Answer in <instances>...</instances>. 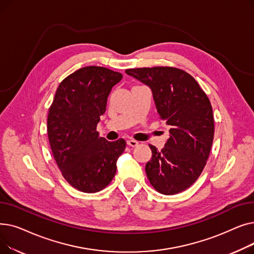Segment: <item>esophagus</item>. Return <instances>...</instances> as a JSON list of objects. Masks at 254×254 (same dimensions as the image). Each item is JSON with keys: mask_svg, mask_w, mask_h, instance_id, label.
<instances>
[{"mask_svg": "<svg viewBox=\"0 0 254 254\" xmlns=\"http://www.w3.org/2000/svg\"><path fill=\"white\" fill-rule=\"evenodd\" d=\"M139 144L138 141L134 140V139H130V140H127V145L130 146V147H136V146Z\"/></svg>", "mask_w": 254, "mask_h": 254, "instance_id": "34e87169", "label": "esophagus"}]
</instances>
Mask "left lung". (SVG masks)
<instances>
[{"mask_svg":"<svg viewBox=\"0 0 254 254\" xmlns=\"http://www.w3.org/2000/svg\"><path fill=\"white\" fill-rule=\"evenodd\" d=\"M126 72L151 88L159 119L170 127L162 150L149 145L152 157L145 171L150 184L167 195L188 190L202 174L214 138L209 98L190 74L174 66Z\"/></svg>","mask_w":254,"mask_h":254,"instance_id":"left-lung-1","label":"left lung"}]
</instances>
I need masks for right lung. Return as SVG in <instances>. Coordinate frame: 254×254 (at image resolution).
I'll return each mask as SVG.
<instances>
[{"instance_id":"right-lung-1","label":"right lung","mask_w":254,"mask_h":254,"mask_svg":"<svg viewBox=\"0 0 254 254\" xmlns=\"http://www.w3.org/2000/svg\"><path fill=\"white\" fill-rule=\"evenodd\" d=\"M123 74L89 65L66 76L48 109L50 148L63 177L79 191L104 190L116 173V161L127 142L99 137L97 125L106 111L107 99Z\"/></svg>"}]
</instances>
